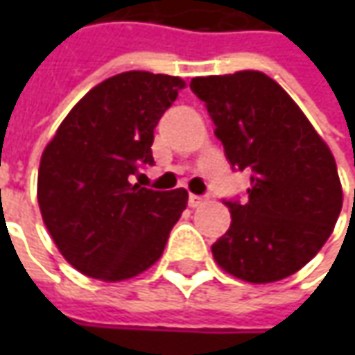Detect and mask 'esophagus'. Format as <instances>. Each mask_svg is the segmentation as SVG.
<instances>
[{"label": "esophagus", "mask_w": 355, "mask_h": 355, "mask_svg": "<svg viewBox=\"0 0 355 355\" xmlns=\"http://www.w3.org/2000/svg\"><path fill=\"white\" fill-rule=\"evenodd\" d=\"M187 203H189V207H199V205L205 203V198H203V196H193V193H191V196L187 198Z\"/></svg>", "instance_id": "1"}]
</instances>
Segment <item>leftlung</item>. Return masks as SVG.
Wrapping results in <instances>:
<instances>
[{
  "instance_id": "left-lung-1",
  "label": "left lung",
  "mask_w": 355,
  "mask_h": 355,
  "mask_svg": "<svg viewBox=\"0 0 355 355\" xmlns=\"http://www.w3.org/2000/svg\"><path fill=\"white\" fill-rule=\"evenodd\" d=\"M189 89L205 103L233 170L251 171L247 201L225 199L231 227L213 243L217 265L257 284L291 277L320 251L342 211L330 148L265 73L198 76Z\"/></svg>"
}]
</instances>
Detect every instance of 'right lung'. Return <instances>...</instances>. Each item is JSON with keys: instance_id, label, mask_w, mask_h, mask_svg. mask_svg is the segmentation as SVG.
<instances>
[{"instance_id": "add662e5", "label": "right lung", "mask_w": 355, "mask_h": 355, "mask_svg": "<svg viewBox=\"0 0 355 355\" xmlns=\"http://www.w3.org/2000/svg\"><path fill=\"white\" fill-rule=\"evenodd\" d=\"M180 89V76H110L75 104L47 144L39 207L61 254L83 275L126 280L162 257L187 191H156L132 178L154 166V128Z\"/></svg>"}]
</instances>
